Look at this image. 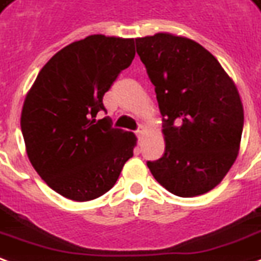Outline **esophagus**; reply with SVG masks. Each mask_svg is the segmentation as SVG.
<instances>
[{"mask_svg":"<svg viewBox=\"0 0 261 261\" xmlns=\"http://www.w3.org/2000/svg\"><path fill=\"white\" fill-rule=\"evenodd\" d=\"M137 137H138V140H141V137H142V134H144V131H142V128H138V130L136 131Z\"/></svg>","mask_w":261,"mask_h":261,"instance_id":"obj_1","label":"esophagus"}]
</instances>
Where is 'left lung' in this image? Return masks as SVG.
Masks as SVG:
<instances>
[{
    "instance_id": "obj_1",
    "label": "left lung",
    "mask_w": 261,
    "mask_h": 261,
    "mask_svg": "<svg viewBox=\"0 0 261 261\" xmlns=\"http://www.w3.org/2000/svg\"><path fill=\"white\" fill-rule=\"evenodd\" d=\"M155 86L163 121V156L146 165L160 185L181 198L206 194L238 156L244 108L219 61L200 44L167 33L136 38Z\"/></svg>"
}]
</instances>
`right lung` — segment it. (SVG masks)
<instances>
[{"mask_svg": "<svg viewBox=\"0 0 261 261\" xmlns=\"http://www.w3.org/2000/svg\"><path fill=\"white\" fill-rule=\"evenodd\" d=\"M136 57L133 38L88 36L55 54L23 103L20 127L33 167L76 202L106 194L133 158L136 136L112 127L103 95Z\"/></svg>", "mask_w": 261, "mask_h": 261, "instance_id": "add662e5", "label": "right lung"}]
</instances>
